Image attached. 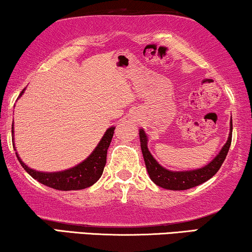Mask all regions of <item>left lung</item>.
Listing matches in <instances>:
<instances>
[{"mask_svg": "<svg viewBox=\"0 0 252 252\" xmlns=\"http://www.w3.org/2000/svg\"><path fill=\"white\" fill-rule=\"evenodd\" d=\"M232 132H233V123L230 120V132L228 135V140L220 150V153L213 158L212 161H210L204 167L197 168V170L191 171H181L175 172L164 168L161 165L158 164V161L153 157L150 151L148 150V139L143 129H140V141H141V150L144 158V163L148 173L151 180L157 186L161 188L170 189V190H186L192 187L203 184L211 179L225 160V158L228 154L230 143H232Z\"/></svg>", "mask_w": 252, "mask_h": 252, "instance_id": "8db88e82", "label": "left lung"}]
</instances>
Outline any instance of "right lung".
<instances>
[{
  "label": "right lung",
  "mask_w": 252,
  "mask_h": 252,
  "mask_svg": "<svg viewBox=\"0 0 252 252\" xmlns=\"http://www.w3.org/2000/svg\"><path fill=\"white\" fill-rule=\"evenodd\" d=\"M24 91L25 89H23V92L20 93L19 96L23 95ZM113 133H115V127L113 126L106 129L102 140L99 141L97 147L91 154V156L86 158L82 163L77 165V166L68 168V170L65 171L53 172V173H50V172L47 173V172L35 171L24 164L23 160L19 158L18 154L16 153V155L20 165L24 167V170L33 179L39 181L40 184L48 186L50 188L57 189V190H80V189L91 187V186L94 185L101 178L106 163V153H108V148L110 143H111Z\"/></svg>",
  "instance_id": "add662e5"
}]
</instances>
